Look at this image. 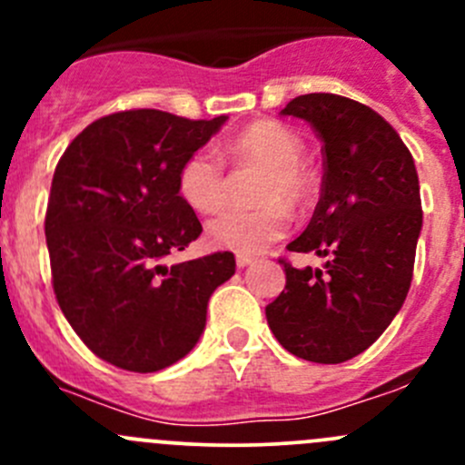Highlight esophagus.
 Masks as SVG:
<instances>
[{"instance_id": "1", "label": "esophagus", "mask_w": 465, "mask_h": 465, "mask_svg": "<svg viewBox=\"0 0 465 465\" xmlns=\"http://www.w3.org/2000/svg\"><path fill=\"white\" fill-rule=\"evenodd\" d=\"M254 261H256L254 256H247V254H238L236 256V265L238 267H247V265H252Z\"/></svg>"}]
</instances>
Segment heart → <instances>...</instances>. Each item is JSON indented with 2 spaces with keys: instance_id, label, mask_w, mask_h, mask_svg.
I'll return each instance as SVG.
<instances>
[{
  "instance_id": "heart-1",
  "label": "heart",
  "mask_w": 465,
  "mask_h": 465,
  "mask_svg": "<svg viewBox=\"0 0 465 465\" xmlns=\"http://www.w3.org/2000/svg\"><path fill=\"white\" fill-rule=\"evenodd\" d=\"M224 154L238 168H262L256 198L262 206L252 211H224L206 227V241L218 250L259 254L285 236L290 213L312 198V182L303 168V145L290 130L276 124H254L224 145ZM177 189L198 213H215L229 200V175L213 150L203 148L184 159L177 173Z\"/></svg>"
}]
</instances>
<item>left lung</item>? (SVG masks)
I'll list each match as a JSON object with an SVG mask.
<instances>
[{
    "label": "left lung",
    "mask_w": 465,
    "mask_h": 465,
    "mask_svg": "<svg viewBox=\"0 0 465 465\" xmlns=\"http://www.w3.org/2000/svg\"><path fill=\"white\" fill-rule=\"evenodd\" d=\"M322 139V198L290 252L328 256L323 270H285L265 308L285 351L340 364L367 351L405 303L423 227L414 159L371 107L337 94H303L281 110Z\"/></svg>",
    "instance_id": "obj_1"
}]
</instances>
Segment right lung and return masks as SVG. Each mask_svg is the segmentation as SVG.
I'll use <instances>...</instances> for the list:
<instances>
[{
  "label": "right lung",
  "instance_id": "1",
  "mask_svg": "<svg viewBox=\"0 0 465 465\" xmlns=\"http://www.w3.org/2000/svg\"><path fill=\"white\" fill-rule=\"evenodd\" d=\"M224 121L116 112L89 124L55 166L45 218L55 299L87 349L114 367L153 373L184 358L209 297L236 272L232 252L163 265L203 233L177 173Z\"/></svg>",
  "mask_w": 465,
  "mask_h": 465
}]
</instances>
